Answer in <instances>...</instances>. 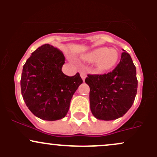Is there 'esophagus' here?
Here are the masks:
<instances>
[{
	"label": "esophagus",
	"instance_id": "esophagus-1",
	"mask_svg": "<svg viewBox=\"0 0 157 157\" xmlns=\"http://www.w3.org/2000/svg\"><path fill=\"white\" fill-rule=\"evenodd\" d=\"M80 77H81L82 80H83V81H84L85 79H86V72H85V71H81V72H80Z\"/></svg>",
	"mask_w": 157,
	"mask_h": 157
}]
</instances>
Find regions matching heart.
Listing matches in <instances>:
<instances>
[{
	"label": "heart",
	"mask_w": 157,
	"mask_h": 157,
	"mask_svg": "<svg viewBox=\"0 0 157 157\" xmlns=\"http://www.w3.org/2000/svg\"><path fill=\"white\" fill-rule=\"evenodd\" d=\"M118 52L115 48H108L106 47L96 48L84 56V59L90 62H96V68L99 71H109L112 69L118 61Z\"/></svg>",
	"instance_id": "b5f03b06"
}]
</instances>
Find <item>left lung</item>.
<instances>
[{"label":"left lung","instance_id":"left-lung-1","mask_svg":"<svg viewBox=\"0 0 157 157\" xmlns=\"http://www.w3.org/2000/svg\"><path fill=\"white\" fill-rule=\"evenodd\" d=\"M119 64L112 72L102 75L88 74L90 109L95 118L112 121L122 117L134 103L137 95L136 67L124 50Z\"/></svg>","mask_w":157,"mask_h":157}]
</instances>
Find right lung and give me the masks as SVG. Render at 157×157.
<instances>
[{
	"label": "right lung",
	"instance_id": "add662e5",
	"mask_svg": "<svg viewBox=\"0 0 157 157\" xmlns=\"http://www.w3.org/2000/svg\"><path fill=\"white\" fill-rule=\"evenodd\" d=\"M65 62L59 49L45 44L25 63L20 86L23 100L32 113L46 121L64 118L73 95L83 83L80 74L73 77L61 71Z\"/></svg>",
	"mask_w": 157,
	"mask_h": 157
}]
</instances>
